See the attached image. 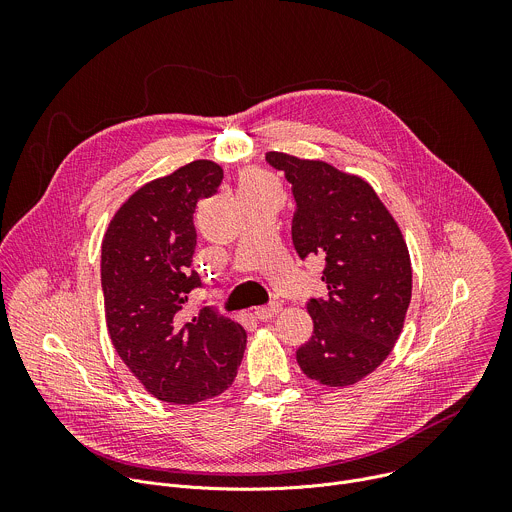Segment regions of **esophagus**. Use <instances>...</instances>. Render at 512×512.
<instances>
[{
  "label": "esophagus",
  "instance_id": "34e87169",
  "mask_svg": "<svg viewBox=\"0 0 512 512\" xmlns=\"http://www.w3.org/2000/svg\"><path fill=\"white\" fill-rule=\"evenodd\" d=\"M279 312H281V304H277V302H271V304H267V306L255 308V316H257L259 320H263V322L275 318Z\"/></svg>",
  "mask_w": 512,
  "mask_h": 512
}]
</instances>
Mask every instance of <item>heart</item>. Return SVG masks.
<instances>
[{"instance_id": "b5f03b06", "label": "heart", "mask_w": 512, "mask_h": 512, "mask_svg": "<svg viewBox=\"0 0 512 512\" xmlns=\"http://www.w3.org/2000/svg\"><path fill=\"white\" fill-rule=\"evenodd\" d=\"M269 188H277V184L263 170L249 168L239 176V192H257V190H269Z\"/></svg>"}]
</instances>
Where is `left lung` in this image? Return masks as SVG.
I'll list each match as a JSON object with an SVG mask.
<instances>
[{"instance_id": "left-lung-1", "label": "left lung", "mask_w": 512, "mask_h": 512, "mask_svg": "<svg viewBox=\"0 0 512 512\" xmlns=\"http://www.w3.org/2000/svg\"><path fill=\"white\" fill-rule=\"evenodd\" d=\"M265 158L294 188L298 255L326 261L328 298L306 306L314 332L298 364L320 385L350 387L377 371L401 336L413 287L407 243L367 180L322 160Z\"/></svg>"}]
</instances>
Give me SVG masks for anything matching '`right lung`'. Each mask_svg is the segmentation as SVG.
Returning a JSON list of instances; mask_svg holds the SVG:
<instances>
[{
	"label": "right lung",
	"instance_id": "obj_1",
	"mask_svg": "<svg viewBox=\"0 0 512 512\" xmlns=\"http://www.w3.org/2000/svg\"><path fill=\"white\" fill-rule=\"evenodd\" d=\"M221 180V166L194 160L143 184L113 214L101 245L111 342L143 389L166 403L192 405L227 391L247 346L239 322L208 308L180 320L200 285L190 271L194 208Z\"/></svg>",
	"mask_w": 512,
	"mask_h": 512
}]
</instances>
